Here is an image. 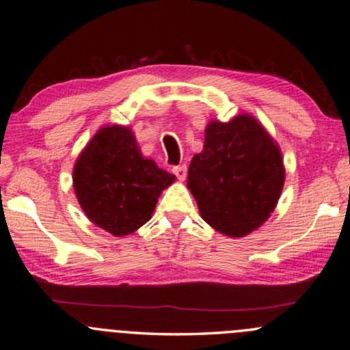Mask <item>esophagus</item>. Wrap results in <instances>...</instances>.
<instances>
[{
    "instance_id": "34e87169",
    "label": "esophagus",
    "mask_w": 350,
    "mask_h": 350,
    "mask_svg": "<svg viewBox=\"0 0 350 350\" xmlns=\"http://www.w3.org/2000/svg\"><path fill=\"white\" fill-rule=\"evenodd\" d=\"M172 172H174L176 178H178L179 180H184L185 176H187V166H185V165L174 166V167H172Z\"/></svg>"
}]
</instances>
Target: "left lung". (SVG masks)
I'll return each instance as SVG.
<instances>
[{
  "instance_id": "8db88e82",
  "label": "left lung",
  "mask_w": 350,
  "mask_h": 350,
  "mask_svg": "<svg viewBox=\"0 0 350 350\" xmlns=\"http://www.w3.org/2000/svg\"><path fill=\"white\" fill-rule=\"evenodd\" d=\"M286 179L280 145L249 113L208 122L192 158L187 187L203 221L228 237H245L267 221Z\"/></svg>"
}]
</instances>
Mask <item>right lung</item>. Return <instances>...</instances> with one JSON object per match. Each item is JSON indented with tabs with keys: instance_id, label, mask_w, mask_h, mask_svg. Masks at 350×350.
Here are the masks:
<instances>
[{
	"instance_id": "obj_1",
	"label": "right lung",
	"mask_w": 350,
	"mask_h": 350,
	"mask_svg": "<svg viewBox=\"0 0 350 350\" xmlns=\"http://www.w3.org/2000/svg\"><path fill=\"white\" fill-rule=\"evenodd\" d=\"M174 179V174L145 158L132 129L119 124L98 129L72 171L74 192L83 213L116 237L144 226L158 197Z\"/></svg>"
}]
</instances>
